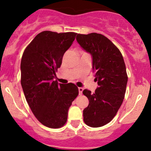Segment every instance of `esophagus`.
Here are the masks:
<instances>
[{
	"label": "esophagus",
	"mask_w": 151,
	"mask_h": 151,
	"mask_svg": "<svg viewBox=\"0 0 151 151\" xmlns=\"http://www.w3.org/2000/svg\"><path fill=\"white\" fill-rule=\"evenodd\" d=\"M78 91H79V94L81 95L83 94V87H78Z\"/></svg>",
	"instance_id": "1"
}]
</instances>
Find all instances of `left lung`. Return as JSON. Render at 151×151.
Instances as JSON below:
<instances>
[{"label":"left lung","instance_id":"1","mask_svg":"<svg viewBox=\"0 0 151 151\" xmlns=\"http://www.w3.org/2000/svg\"><path fill=\"white\" fill-rule=\"evenodd\" d=\"M76 40L92 56V72L98 84L94 93L83 90L89 99L83 120L90 127H99L113 120L123 101L128 79L125 64L118 48L103 35L77 34Z\"/></svg>","mask_w":151,"mask_h":151}]
</instances>
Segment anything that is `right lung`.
<instances>
[{"mask_svg": "<svg viewBox=\"0 0 151 151\" xmlns=\"http://www.w3.org/2000/svg\"><path fill=\"white\" fill-rule=\"evenodd\" d=\"M76 33L45 31L38 33L24 50L21 61V85L31 111L43 125H64L78 88L73 83L54 81L64 53Z\"/></svg>", "mask_w": 151, "mask_h": 151, "instance_id": "right-lung-1", "label": "right lung"}]
</instances>
